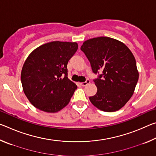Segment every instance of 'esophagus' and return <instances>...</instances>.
I'll list each match as a JSON object with an SVG mask.
<instances>
[{
    "label": "esophagus",
    "instance_id": "esophagus-1",
    "mask_svg": "<svg viewBox=\"0 0 156 156\" xmlns=\"http://www.w3.org/2000/svg\"><path fill=\"white\" fill-rule=\"evenodd\" d=\"M89 83H90V80H87L85 82H84V83H81L80 84H81L82 86L84 87V86H86L87 84H88Z\"/></svg>",
    "mask_w": 156,
    "mask_h": 156
}]
</instances>
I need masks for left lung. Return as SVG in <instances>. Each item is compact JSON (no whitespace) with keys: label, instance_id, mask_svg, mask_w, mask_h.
<instances>
[{"label":"left lung","instance_id":"8db88e82","mask_svg":"<svg viewBox=\"0 0 156 156\" xmlns=\"http://www.w3.org/2000/svg\"><path fill=\"white\" fill-rule=\"evenodd\" d=\"M80 49L94 73L102 71V74L94 80L97 93L89 97L91 102L103 112L120 109L133 96L139 78L131 50L122 42L104 36L84 41Z\"/></svg>","mask_w":156,"mask_h":156}]
</instances>
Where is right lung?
Wrapping results in <instances>:
<instances>
[{"instance_id":"right-lung-1","label":"right lung","mask_w":156,"mask_h":156,"mask_svg":"<svg viewBox=\"0 0 156 156\" xmlns=\"http://www.w3.org/2000/svg\"><path fill=\"white\" fill-rule=\"evenodd\" d=\"M78 43L53 41L29 55L21 71L23 91L31 105L47 113L67 106L77 86L67 77V63Z\"/></svg>"}]
</instances>
